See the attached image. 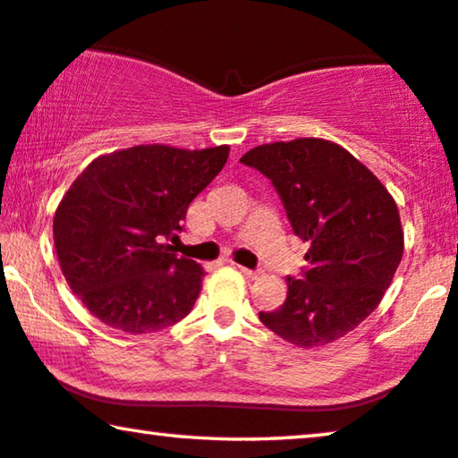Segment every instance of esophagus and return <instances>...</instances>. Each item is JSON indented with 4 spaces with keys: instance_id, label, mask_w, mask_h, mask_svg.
<instances>
[{
    "instance_id": "1",
    "label": "esophagus",
    "mask_w": 458,
    "mask_h": 458,
    "mask_svg": "<svg viewBox=\"0 0 458 458\" xmlns=\"http://www.w3.org/2000/svg\"><path fill=\"white\" fill-rule=\"evenodd\" d=\"M239 270H242V274H245V276L248 278H251V280H256V278H259V270H250V268H245V266H237Z\"/></svg>"
}]
</instances>
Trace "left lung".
I'll return each instance as SVG.
<instances>
[{
  "label": "left lung",
  "instance_id": "8db88e82",
  "mask_svg": "<svg viewBox=\"0 0 458 458\" xmlns=\"http://www.w3.org/2000/svg\"><path fill=\"white\" fill-rule=\"evenodd\" d=\"M256 167L283 200L294 235L309 242L301 278L259 321L299 348L326 346L375 311L403 256V229L381 180L326 139L278 140L239 159Z\"/></svg>",
  "mask_w": 458,
  "mask_h": 458
}]
</instances>
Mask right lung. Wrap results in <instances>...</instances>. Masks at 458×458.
<instances>
[{
    "mask_svg": "<svg viewBox=\"0 0 458 458\" xmlns=\"http://www.w3.org/2000/svg\"><path fill=\"white\" fill-rule=\"evenodd\" d=\"M227 157L229 145H137L77 175L55 210L53 237L63 276L94 318L140 335L192 311L205 270L167 242Z\"/></svg>",
    "mask_w": 458,
    "mask_h": 458,
    "instance_id": "right-lung-1",
    "label": "right lung"
}]
</instances>
